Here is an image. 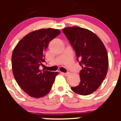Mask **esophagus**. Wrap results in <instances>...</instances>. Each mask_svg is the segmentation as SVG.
<instances>
[{"label":"esophagus","mask_w":121,"mask_h":121,"mask_svg":"<svg viewBox=\"0 0 121 121\" xmlns=\"http://www.w3.org/2000/svg\"><path fill=\"white\" fill-rule=\"evenodd\" d=\"M61 73L63 74V75H65V76H68V75L69 74V73H68H68Z\"/></svg>","instance_id":"obj_1"}]
</instances>
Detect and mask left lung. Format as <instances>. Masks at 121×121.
I'll return each mask as SVG.
<instances>
[{
	"label": "left lung",
	"mask_w": 121,
	"mask_h": 121,
	"mask_svg": "<svg viewBox=\"0 0 121 121\" xmlns=\"http://www.w3.org/2000/svg\"><path fill=\"white\" fill-rule=\"evenodd\" d=\"M63 32L69 40L82 66L80 84L71 86L76 94L88 95L99 87L107 75L108 57L103 43L97 35L88 29L68 27Z\"/></svg>",
	"instance_id": "left-lung-1"
}]
</instances>
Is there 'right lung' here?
Returning <instances> with one entry per match:
<instances>
[{
	"mask_svg": "<svg viewBox=\"0 0 121 121\" xmlns=\"http://www.w3.org/2000/svg\"><path fill=\"white\" fill-rule=\"evenodd\" d=\"M58 29H42L32 31L20 40L12 56L13 75L19 86L29 95L40 98L52 89L58 72L40 70L48 43L60 34Z\"/></svg>",
	"mask_w": 121,
	"mask_h": 121,
	"instance_id": "right-lung-1",
	"label": "right lung"
}]
</instances>
